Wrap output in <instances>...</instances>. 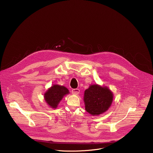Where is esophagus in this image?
I'll use <instances>...</instances> for the list:
<instances>
[{"label": "esophagus", "instance_id": "34e87169", "mask_svg": "<svg viewBox=\"0 0 153 153\" xmlns=\"http://www.w3.org/2000/svg\"><path fill=\"white\" fill-rule=\"evenodd\" d=\"M79 93V89H73L72 90V94L74 95H78Z\"/></svg>", "mask_w": 153, "mask_h": 153}]
</instances>
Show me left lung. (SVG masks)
<instances>
[{
  "mask_svg": "<svg viewBox=\"0 0 153 153\" xmlns=\"http://www.w3.org/2000/svg\"><path fill=\"white\" fill-rule=\"evenodd\" d=\"M113 98L112 92L107 87L91 85L84 92L85 109L92 116L102 114L109 109Z\"/></svg>",
  "mask_w": 153,
  "mask_h": 153,
  "instance_id": "left-lung-1",
  "label": "left lung"
}]
</instances>
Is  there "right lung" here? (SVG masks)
I'll list each match as a JSON object with an SVG mask.
<instances>
[{
    "mask_svg": "<svg viewBox=\"0 0 153 153\" xmlns=\"http://www.w3.org/2000/svg\"><path fill=\"white\" fill-rule=\"evenodd\" d=\"M69 93V90L64 86L54 84L44 94V100L46 103L52 108L58 107L63 97Z\"/></svg>",
    "mask_w": 153,
    "mask_h": 153,
    "instance_id": "add662e5",
    "label": "right lung"
}]
</instances>
